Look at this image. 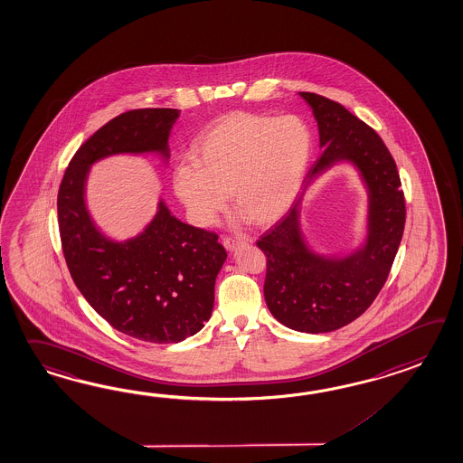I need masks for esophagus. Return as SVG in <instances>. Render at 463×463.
<instances>
[{"mask_svg":"<svg viewBox=\"0 0 463 463\" xmlns=\"http://www.w3.org/2000/svg\"><path fill=\"white\" fill-rule=\"evenodd\" d=\"M245 241L243 240H238V238H223V247L230 251L237 250L238 247H241Z\"/></svg>","mask_w":463,"mask_h":463,"instance_id":"obj_1","label":"esophagus"}]
</instances>
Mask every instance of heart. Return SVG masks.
Returning a JSON list of instances; mask_svg holds the SVG:
<instances>
[{
    "instance_id": "b5f03b06",
    "label": "heart",
    "mask_w": 463,
    "mask_h": 463,
    "mask_svg": "<svg viewBox=\"0 0 463 463\" xmlns=\"http://www.w3.org/2000/svg\"><path fill=\"white\" fill-rule=\"evenodd\" d=\"M312 151V129L298 117L235 111L198 138L196 160L175 166L173 192L194 225H213L228 190L237 223L271 225L297 202Z\"/></svg>"
}]
</instances>
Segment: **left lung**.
<instances>
[{
    "mask_svg": "<svg viewBox=\"0 0 463 463\" xmlns=\"http://www.w3.org/2000/svg\"><path fill=\"white\" fill-rule=\"evenodd\" d=\"M318 125L322 155L290 212L257 241L267 255L265 301L281 325L303 334H326L354 322L387 279L405 226L400 176L385 143L346 108L300 91ZM348 162L367 192L366 223L352 250L318 254L300 228L302 196L317 177Z\"/></svg>",
    "mask_w": 463,
    "mask_h": 463,
    "instance_id": "1",
    "label": "left lung"
}]
</instances>
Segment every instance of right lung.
<instances>
[{
    "label": "right lung",
    "instance_id": "obj_1",
    "mask_svg": "<svg viewBox=\"0 0 463 463\" xmlns=\"http://www.w3.org/2000/svg\"><path fill=\"white\" fill-rule=\"evenodd\" d=\"M180 113L148 108L108 121L76 151L58 192L60 237L78 290L113 328L150 344H176L203 328L226 250L216 233L173 215L162 196L140 233L108 235L88 208V176L113 156H156L166 166Z\"/></svg>",
    "mask_w": 463,
    "mask_h": 463
}]
</instances>
